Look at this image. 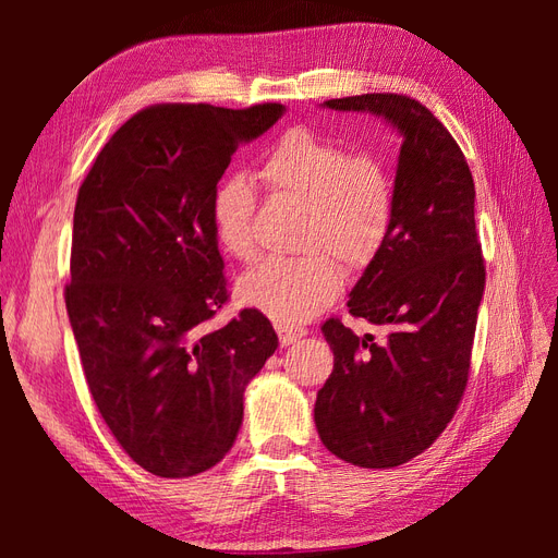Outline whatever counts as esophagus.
Segmentation results:
<instances>
[{"label":"esophagus","instance_id":"esophagus-1","mask_svg":"<svg viewBox=\"0 0 558 558\" xmlns=\"http://www.w3.org/2000/svg\"><path fill=\"white\" fill-rule=\"evenodd\" d=\"M277 335H279V342H281V347H289V344H295L298 340H302V337L307 335V330L305 328H300V326H277Z\"/></svg>","mask_w":558,"mask_h":558}]
</instances>
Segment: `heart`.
<instances>
[{
    "instance_id": "1",
    "label": "heart",
    "mask_w": 558,
    "mask_h": 558,
    "mask_svg": "<svg viewBox=\"0 0 558 558\" xmlns=\"http://www.w3.org/2000/svg\"><path fill=\"white\" fill-rule=\"evenodd\" d=\"M263 174L275 191L305 205L302 248L295 260L269 258L242 277L238 295L246 307L277 324H302L328 307L342 272L326 250L349 269H363L386 244L396 216L391 172L373 154H353L310 128L283 132L269 148ZM216 244L228 256H256V193L246 174H228L211 195Z\"/></svg>"
}]
</instances>
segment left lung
<instances>
[{
    "instance_id": "1",
    "label": "left lung",
    "mask_w": 558,
    "mask_h": 558,
    "mask_svg": "<svg viewBox=\"0 0 558 558\" xmlns=\"http://www.w3.org/2000/svg\"><path fill=\"white\" fill-rule=\"evenodd\" d=\"M326 109L369 111L402 137L396 216L386 244L349 293V314L386 330L359 337L328 318L335 367L314 404L320 442L359 468H396L426 451L463 398L484 258L475 183L449 130L412 97L367 93Z\"/></svg>"
}]
</instances>
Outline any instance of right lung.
<instances>
[{"label":"right lung","instance_id":"1","mask_svg":"<svg viewBox=\"0 0 558 558\" xmlns=\"http://www.w3.org/2000/svg\"><path fill=\"white\" fill-rule=\"evenodd\" d=\"M283 111L142 109L78 189L64 302L83 375L118 445L158 477H193L223 459L246 386L279 347L258 310L211 326L230 298L211 195L240 144Z\"/></svg>","mask_w":558,"mask_h":558}]
</instances>
